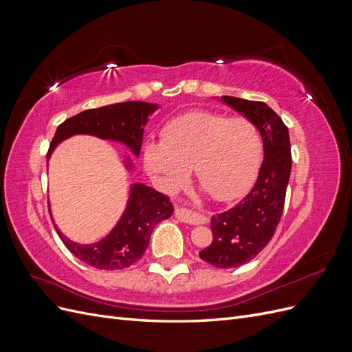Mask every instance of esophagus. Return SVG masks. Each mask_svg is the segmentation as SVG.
Wrapping results in <instances>:
<instances>
[{"label": "esophagus", "mask_w": 352, "mask_h": 352, "mask_svg": "<svg viewBox=\"0 0 352 352\" xmlns=\"http://www.w3.org/2000/svg\"><path fill=\"white\" fill-rule=\"evenodd\" d=\"M175 216L180 221L189 223V225H202V223L207 221V219L204 216H201L199 212H197L194 210H189V208H184V207L176 208Z\"/></svg>", "instance_id": "1"}]
</instances>
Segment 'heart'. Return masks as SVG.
<instances>
[{
  "instance_id": "heart-1",
  "label": "heart",
  "mask_w": 352,
  "mask_h": 352,
  "mask_svg": "<svg viewBox=\"0 0 352 352\" xmlns=\"http://www.w3.org/2000/svg\"><path fill=\"white\" fill-rule=\"evenodd\" d=\"M261 155V138L252 122L199 110L170 120L163 141L145 145L144 164L166 188L182 182L192 167L212 198L228 201L252 185Z\"/></svg>"
}]
</instances>
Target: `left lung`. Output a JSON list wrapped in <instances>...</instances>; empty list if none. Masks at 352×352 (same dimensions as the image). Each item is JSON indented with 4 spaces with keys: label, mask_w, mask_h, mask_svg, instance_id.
I'll return each mask as SVG.
<instances>
[{
    "label": "left lung",
    "mask_w": 352,
    "mask_h": 352,
    "mask_svg": "<svg viewBox=\"0 0 352 352\" xmlns=\"http://www.w3.org/2000/svg\"><path fill=\"white\" fill-rule=\"evenodd\" d=\"M221 101L255 124L264 146L257 182L235 207L211 217L212 241L199 251V258L214 267L233 269L251 261L274 235L285 206L292 155L287 127L267 104L228 95Z\"/></svg>",
    "instance_id": "8db88e82"
}]
</instances>
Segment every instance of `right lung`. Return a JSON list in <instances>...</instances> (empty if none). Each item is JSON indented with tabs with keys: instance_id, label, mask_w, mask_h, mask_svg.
<instances>
[{
	"instance_id": "add662e5",
	"label": "right lung",
	"mask_w": 352,
	"mask_h": 352,
	"mask_svg": "<svg viewBox=\"0 0 352 352\" xmlns=\"http://www.w3.org/2000/svg\"><path fill=\"white\" fill-rule=\"evenodd\" d=\"M155 110L157 104L127 101L73 116L57 127L47 153V163L51 153L63 140L79 133L119 141L129 146L135 155H140L144 126L148 122V116ZM127 166L131 164L127 163ZM172 212L173 206L167 195L142 184H135L131 188L129 201L122 219L100 242L79 245L67 239L56 225L54 228L66 248L80 261L100 270H122L142 257L154 228L172 216Z\"/></svg>"
}]
</instances>
